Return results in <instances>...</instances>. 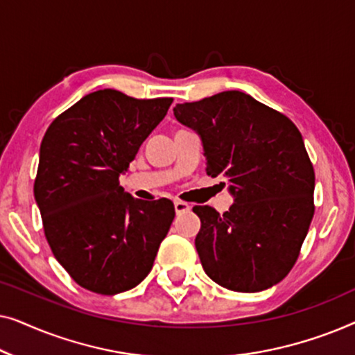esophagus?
I'll return each instance as SVG.
<instances>
[{
    "instance_id": "esophagus-1",
    "label": "esophagus",
    "mask_w": 355,
    "mask_h": 355,
    "mask_svg": "<svg viewBox=\"0 0 355 355\" xmlns=\"http://www.w3.org/2000/svg\"><path fill=\"white\" fill-rule=\"evenodd\" d=\"M174 210H176L178 215H181V213H186L191 210V205L182 200H174Z\"/></svg>"
}]
</instances>
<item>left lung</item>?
<instances>
[{
    "label": "left lung",
    "mask_w": 355,
    "mask_h": 355,
    "mask_svg": "<svg viewBox=\"0 0 355 355\" xmlns=\"http://www.w3.org/2000/svg\"><path fill=\"white\" fill-rule=\"evenodd\" d=\"M173 111L202 137L208 176L225 178L234 197L223 215L193 207L205 273L237 293L278 284L293 270L315 211V173L299 129L239 90L178 103Z\"/></svg>",
    "instance_id": "left-lung-1"
}]
</instances>
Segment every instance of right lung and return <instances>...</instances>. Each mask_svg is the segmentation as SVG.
Wrapping results in <instances>:
<instances>
[{
  "instance_id": "add662e5",
  "label": "right lung",
  "mask_w": 355,
  "mask_h": 355,
  "mask_svg": "<svg viewBox=\"0 0 355 355\" xmlns=\"http://www.w3.org/2000/svg\"><path fill=\"white\" fill-rule=\"evenodd\" d=\"M171 103L96 90L43 135L33 184L43 231L62 268L92 293L114 295L142 283L176 215L168 198L139 200L119 186Z\"/></svg>"
}]
</instances>
